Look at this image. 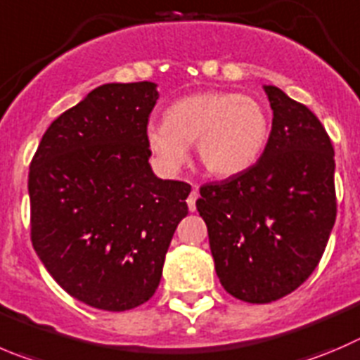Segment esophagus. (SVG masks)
Instances as JSON below:
<instances>
[{"label":"esophagus","instance_id":"esophagus-1","mask_svg":"<svg viewBox=\"0 0 360 360\" xmlns=\"http://www.w3.org/2000/svg\"><path fill=\"white\" fill-rule=\"evenodd\" d=\"M198 196H200V194H198L196 186H194L193 193H191V194H189V198H187V207H189V210H191V212L196 210V200H198Z\"/></svg>","mask_w":360,"mask_h":360}]
</instances>
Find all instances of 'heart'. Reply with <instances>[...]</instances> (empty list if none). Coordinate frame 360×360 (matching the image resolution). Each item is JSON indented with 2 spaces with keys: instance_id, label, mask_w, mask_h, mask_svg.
<instances>
[{
  "instance_id": "1",
  "label": "heart",
  "mask_w": 360,
  "mask_h": 360,
  "mask_svg": "<svg viewBox=\"0 0 360 360\" xmlns=\"http://www.w3.org/2000/svg\"><path fill=\"white\" fill-rule=\"evenodd\" d=\"M270 138V118L255 97L233 91H200L178 98L164 123L146 129V145L167 171L182 166L187 145H196L201 166L214 176H235L255 166Z\"/></svg>"
}]
</instances>
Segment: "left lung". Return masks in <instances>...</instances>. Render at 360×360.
<instances>
[{"mask_svg": "<svg viewBox=\"0 0 360 360\" xmlns=\"http://www.w3.org/2000/svg\"><path fill=\"white\" fill-rule=\"evenodd\" d=\"M265 91L274 118L263 155L244 173L201 186L196 201L222 288L251 304L302 285L320 263L338 214L327 131L285 91Z\"/></svg>", "mask_w": 360, "mask_h": 360, "instance_id": "1", "label": "left lung"}]
</instances>
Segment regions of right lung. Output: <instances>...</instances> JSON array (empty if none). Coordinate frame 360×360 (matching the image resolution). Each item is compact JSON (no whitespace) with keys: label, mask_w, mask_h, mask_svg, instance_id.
<instances>
[{"label":"right lung","mask_w":360,"mask_h":360,"mask_svg":"<svg viewBox=\"0 0 360 360\" xmlns=\"http://www.w3.org/2000/svg\"><path fill=\"white\" fill-rule=\"evenodd\" d=\"M155 84L111 83L61 112L30 164L33 249L74 299L127 311L152 299L191 186L152 173Z\"/></svg>","instance_id":"obj_1"}]
</instances>
